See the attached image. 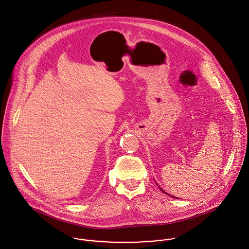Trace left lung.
<instances>
[{
	"mask_svg": "<svg viewBox=\"0 0 249 249\" xmlns=\"http://www.w3.org/2000/svg\"><path fill=\"white\" fill-rule=\"evenodd\" d=\"M160 189H161V188H160ZM161 190H162V189H161ZM162 191H163V190H162ZM163 192H164V191H163ZM164 193H166V192H164ZM166 194H167V193H166Z\"/></svg>",
	"mask_w": 249,
	"mask_h": 249,
	"instance_id": "1",
	"label": "left lung"
}]
</instances>
